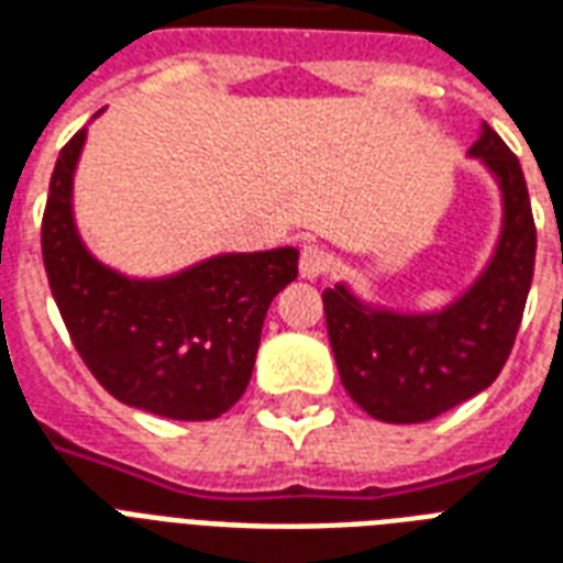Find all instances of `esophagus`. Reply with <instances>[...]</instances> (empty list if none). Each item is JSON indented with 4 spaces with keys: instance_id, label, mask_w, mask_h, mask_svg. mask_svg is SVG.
Listing matches in <instances>:
<instances>
[{
    "instance_id": "esophagus-1",
    "label": "esophagus",
    "mask_w": 563,
    "mask_h": 563,
    "mask_svg": "<svg viewBox=\"0 0 563 563\" xmlns=\"http://www.w3.org/2000/svg\"><path fill=\"white\" fill-rule=\"evenodd\" d=\"M328 265L330 256L324 247H319V244H303V247H300L298 268L303 280H316V277H321V274L328 272Z\"/></svg>"
}]
</instances>
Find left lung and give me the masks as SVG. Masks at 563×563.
I'll use <instances>...</instances> for the list:
<instances>
[{
	"instance_id": "8db88e82",
	"label": "left lung",
	"mask_w": 563,
	"mask_h": 563,
	"mask_svg": "<svg viewBox=\"0 0 563 563\" xmlns=\"http://www.w3.org/2000/svg\"><path fill=\"white\" fill-rule=\"evenodd\" d=\"M501 191V233L478 280L440 312L368 307L345 286L324 289L328 336L349 396L380 422L413 424L452 410L499 377L534 274L538 230L520 158L487 123L470 147Z\"/></svg>"
}]
</instances>
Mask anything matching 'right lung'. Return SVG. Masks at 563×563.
<instances>
[{"instance_id":"1","label":"right lung","mask_w":563,"mask_h":563,"mask_svg":"<svg viewBox=\"0 0 563 563\" xmlns=\"http://www.w3.org/2000/svg\"><path fill=\"white\" fill-rule=\"evenodd\" d=\"M85 132L58 153L41 224L43 265L73 345L123 405L183 422L218 419L247 389L265 312L298 277V251L221 253L158 280L97 263L70 203Z\"/></svg>"}]
</instances>
